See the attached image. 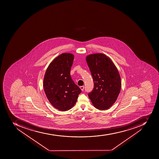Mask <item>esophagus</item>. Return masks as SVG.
Returning a JSON list of instances; mask_svg holds the SVG:
<instances>
[{
	"label": "esophagus",
	"instance_id": "obj_1",
	"mask_svg": "<svg viewBox=\"0 0 159 159\" xmlns=\"http://www.w3.org/2000/svg\"><path fill=\"white\" fill-rule=\"evenodd\" d=\"M80 89H81V90H82V91H83V90H84V86H80Z\"/></svg>",
	"mask_w": 159,
	"mask_h": 159
}]
</instances>
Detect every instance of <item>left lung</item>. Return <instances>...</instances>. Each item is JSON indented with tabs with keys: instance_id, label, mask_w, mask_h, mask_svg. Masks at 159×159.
I'll return each mask as SVG.
<instances>
[{
	"instance_id": "1",
	"label": "left lung",
	"mask_w": 159,
	"mask_h": 159,
	"mask_svg": "<svg viewBox=\"0 0 159 159\" xmlns=\"http://www.w3.org/2000/svg\"><path fill=\"white\" fill-rule=\"evenodd\" d=\"M86 60L94 83L93 90L88 94L89 98L97 109H108L117 100L121 88L118 70L104 54L89 55Z\"/></svg>"
}]
</instances>
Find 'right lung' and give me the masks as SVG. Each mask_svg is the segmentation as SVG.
Returning a JSON list of instances; mask_svg holds the SVG:
<instances>
[{
    "mask_svg": "<svg viewBox=\"0 0 159 159\" xmlns=\"http://www.w3.org/2000/svg\"><path fill=\"white\" fill-rule=\"evenodd\" d=\"M74 56L63 53L50 63L43 80L44 91L52 105L65 111L74 107L81 92L70 75Z\"/></svg>",
    "mask_w": 159,
    "mask_h": 159,
    "instance_id": "right-lung-1",
    "label": "right lung"
}]
</instances>
